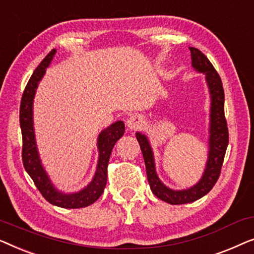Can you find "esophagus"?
I'll list each match as a JSON object with an SVG mask.
<instances>
[{
  "label": "esophagus",
  "mask_w": 254,
  "mask_h": 254,
  "mask_svg": "<svg viewBox=\"0 0 254 254\" xmlns=\"http://www.w3.org/2000/svg\"><path fill=\"white\" fill-rule=\"evenodd\" d=\"M142 124H144V120L140 115H132L127 119V127L128 130H137V128L141 127Z\"/></svg>",
  "instance_id": "1"
}]
</instances>
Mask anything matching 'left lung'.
I'll list each match as a JSON object with an SVG mask.
<instances>
[{"label":"left lung","mask_w":254,"mask_h":254,"mask_svg":"<svg viewBox=\"0 0 254 254\" xmlns=\"http://www.w3.org/2000/svg\"><path fill=\"white\" fill-rule=\"evenodd\" d=\"M192 66L198 72L205 73L207 86L210 94V115H209V139H208V160H207L202 177L193 187L187 190H171L166 187L158 177L155 170L154 155L147 137L137 132L135 137L140 145L142 156L146 166V174L151 190L159 199L171 205L193 202L212 190L219 180L224 155L229 142L227 121L224 117V91L222 80L214 69L213 64L199 49L190 47Z\"/></svg>","instance_id":"1"}]
</instances>
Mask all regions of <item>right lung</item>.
Returning a JSON list of instances; mask_svg holds the SVG:
<instances>
[{
  "label": "right lung",
  "instance_id": "obj_1",
  "mask_svg": "<svg viewBox=\"0 0 254 254\" xmlns=\"http://www.w3.org/2000/svg\"><path fill=\"white\" fill-rule=\"evenodd\" d=\"M56 53V49L41 61L37 69L34 70L30 80L25 87L23 96H21L20 110H19V123L21 128V137H23V152L21 159L25 170L33 180L35 187L40 191L46 200L52 205L62 207V208H83L95 202L105 190L107 184V167H108L109 158L116 141L122 137L126 131V127L122 121H117L113 123L98 137V149L99 160L96 164V170L93 180L87 187L83 190L74 192V193H63L53 185L49 176L46 173L41 159L39 156L37 141H35L34 127H33V99L37 91L39 81L45 76L46 69L51 64L53 57Z\"/></svg>",
  "mask_w": 254,
  "mask_h": 254
}]
</instances>
